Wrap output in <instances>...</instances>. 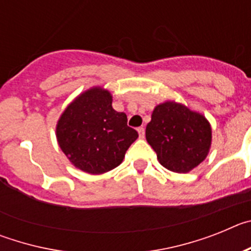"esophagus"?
<instances>
[{
    "instance_id": "1",
    "label": "esophagus",
    "mask_w": 251,
    "mask_h": 251,
    "mask_svg": "<svg viewBox=\"0 0 251 251\" xmlns=\"http://www.w3.org/2000/svg\"><path fill=\"white\" fill-rule=\"evenodd\" d=\"M137 130H138L139 138H142V139L145 138V128H143V127H139L138 129H137Z\"/></svg>"
}]
</instances>
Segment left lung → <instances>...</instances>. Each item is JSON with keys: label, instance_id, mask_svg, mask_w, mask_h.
I'll return each instance as SVG.
<instances>
[{"label": "left lung", "instance_id": "obj_1", "mask_svg": "<svg viewBox=\"0 0 251 251\" xmlns=\"http://www.w3.org/2000/svg\"><path fill=\"white\" fill-rule=\"evenodd\" d=\"M146 138L163 167L187 174L207 157L212 130L205 115L167 100L153 109Z\"/></svg>", "mask_w": 251, "mask_h": 251}]
</instances>
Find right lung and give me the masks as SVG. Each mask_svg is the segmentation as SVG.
Listing matches in <instances>:
<instances>
[{"mask_svg":"<svg viewBox=\"0 0 251 251\" xmlns=\"http://www.w3.org/2000/svg\"><path fill=\"white\" fill-rule=\"evenodd\" d=\"M109 90L93 86L79 94L60 115L56 124L59 147L72 165L90 175L118 167L138 138L127 126V115L112 106Z\"/></svg>","mask_w":251,"mask_h":251,"instance_id":"add662e5","label":"right lung"}]
</instances>
